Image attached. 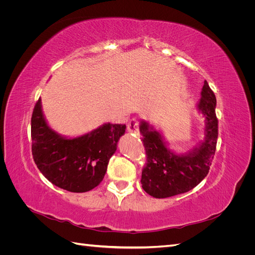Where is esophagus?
Wrapping results in <instances>:
<instances>
[{
  "instance_id": "1",
  "label": "esophagus",
  "mask_w": 255,
  "mask_h": 255,
  "mask_svg": "<svg viewBox=\"0 0 255 255\" xmlns=\"http://www.w3.org/2000/svg\"><path fill=\"white\" fill-rule=\"evenodd\" d=\"M128 130L130 134L139 135V123H138L137 119H132L128 125Z\"/></svg>"
}]
</instances>
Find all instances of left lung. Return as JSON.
Segmentation results:
<instances>
[{
  "instance_id": "obj_1",
  "label": "left lung",
  "mask_w": 255,
  "mask_h": 255,
  "mask_svg": "<svg viewBox=\"0 0 255 255\" xmlns=\"http://www.w3.org/2000/svg\"><path fill=\"white\" fill-rule=\"evenodd\" d=\"M216 97L206 81L197 103V111L204 118V136L186 152L170 149L163 132L149 121L141 120L139 130L148 157L141 173L143 190L161 199L184 194L196 187L207 175L217 144L218 120Z\"/></svg>"
}]
</instances>
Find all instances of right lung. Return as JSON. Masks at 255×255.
<instances>
[{
  "label": "right lung",
  "mask_w": 255,
  "mask_h": 255,
  "mask_svg": "<svg viewBox=\"0 0 255 255\" xmlns=\"http://www.w3.org/2000/svg\"><path fill=\"white\" fill-rule=\"evenodd\" d=\"M126 129V125L107 122L76 137L61 135L45 119L39 98L30 123L35 164L55 186L71 192L89 191L102 182Z\"/></svg>",
  "instance_id": "1"
}]
</instances>
